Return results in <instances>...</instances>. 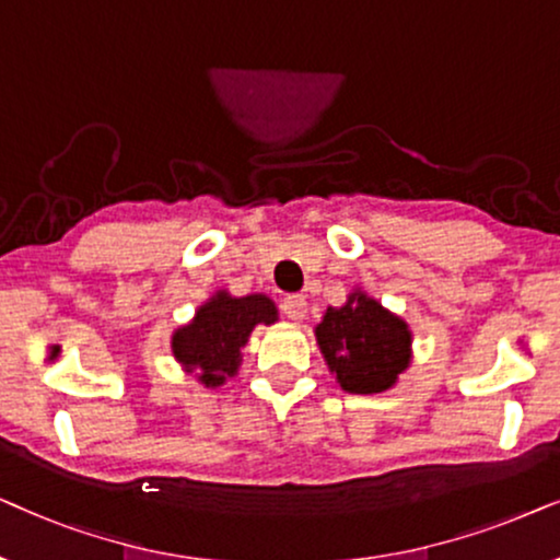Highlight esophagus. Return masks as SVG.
Instances as JSON below:
<instances>
[{
  "label": "esophagus",
  "instance_id": "1",
  "mask_svg": "<svg viewBox=\"0 0 560 560\" xmlns=\"http://www.w3.org/2000/svg\"><path fill=\"white\" fill-rule=\"evenodd\" d=\"M281 310H284L289 319H304V315H307V300L302 294H289L281 302Z\"/></svg>",
  "mask_w": 560,
  "mask_h": 560
}]
</instances>
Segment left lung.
Masks as SVG:
<instances>
[{
	"label": "left lung",
	"mask_w": 560,
	"mask_h": 560,
	"mask_svg": "<svg viewBox=\"0 0 560 560\" xmlns=\"http://www.w3.org/2000/svg\"><path fill=\"white\" fill-rule=\"evenodd\" d=\"M327 369L348 394H382L397 386L412 363V330L361 287L342 307H327L315 327Z\"/></svg>",
	"instance_id": "8db88e82"
}]
</instances>
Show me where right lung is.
Instances as JSON below:
<instances>
[{
    "mask_svg": "<svg viewBox=\"0 0 560 560\" xmlns=\"http://www.w3.org/2000/svg\"><path fill=\"white\" fill-rule=\"evenodd\" d=\"M273 323H279V310L271 296H233L228 289H218L199 304L189 323L176 327L171 335V353L184 374L207 389H218L241 371V350L248 346L256 325Z\"/></svg>",
    "mask_w": 560,
    "mask_h": 560,
    "instance_id": "obj_1",
    "label": "right lung"
}]
</instances>
